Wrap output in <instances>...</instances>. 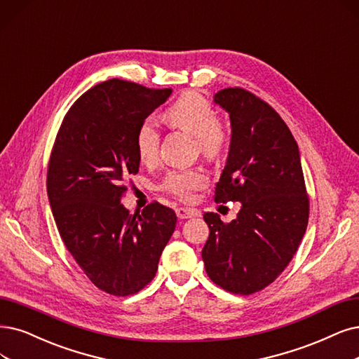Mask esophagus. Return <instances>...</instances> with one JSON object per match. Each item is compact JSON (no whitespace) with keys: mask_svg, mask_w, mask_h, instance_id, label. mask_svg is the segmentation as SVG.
<instances>
[{"mask_svg":"<svg viewBox=\"0 0 359 359\" xmlns=\"http://www.w3.org/2000/svg\"><path fill=\"white\" fill-rule=\"evenodd\" d=\"M176 215L179 219H191L198 216V211H195L194 208H184V207H177L176 208Z\"/></svg>","mask_w":359,"mask_h":359,"instance_id":"esophagus-1","label":"esophagus"}]
</instances>
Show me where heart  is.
Segmentation results:
<instances>
[{
    "label": "heart",
    "mask_w": 359,
    "mask_h": 359,
    "mask_svg": "<svg viewBox=\"0 0 359 359\" xmlns=\"http://www.w3.org/2000/svg\"><path fill=\"white\" fill-rule=\"evenodd\" d=\"M165 123L172 127L189 133L196 139L200 152L210 158L217 159L226 149L228 133L219 124L216 109L198 93H187L179 97L164 112ZM159 131L154 119L146 118L137 128L136 149L140 161L144 164L154 163L158 156ZM208 176L204 168L194 167L187 170L170 171L164 177L161 188L177 196L179 200H192L194 192L204 188Z\"/></svg>",
    "instance_id": "b5f03b06"
}]
</instances>
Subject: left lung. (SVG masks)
<instances>
[{"label":"left lung","mask_w":359,"mask_h":359,"mask_svg":"<svg viewBox=\"0 0 359 359\" xmlns=\"http://www.w3.org/2000/svg\"><path fill=\"white\" fill-rule=\"evenodd\" d=\"M215 102L232 127L215 201L241 203V210L229 223L204 215L210 235L201 256L211 281L247 296L273 283L296 255L309 200L299 146L272 106L238 87L220 90Z\"/></svg>","instance_id":"obj_1"}]
</instances>
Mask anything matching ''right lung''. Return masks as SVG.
<instances>
[{
  "label": "right lung",
  "mask_w": 359,
  "mask_h": 359,
  "mask_svg": "<svg viewBox=\"0 0 359 359\" xmlns=\"http://www.w3.org/2000/svg\"><path fill=\"white\" fill-rule=\"evenodd\" d=\"M171 88L108 79L65 115L50 155L47 195L66 248L97 288L130 296L148 285L176 228V213L152 203L131 216L124 182L140 158L137 128Z\"/></svg>",
  "instance_id": "obj_1"
}]
</instances>
